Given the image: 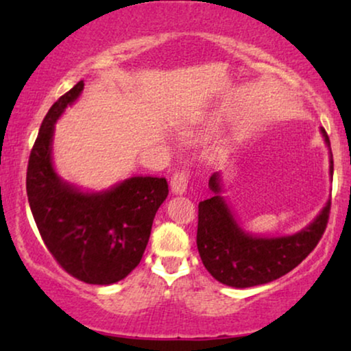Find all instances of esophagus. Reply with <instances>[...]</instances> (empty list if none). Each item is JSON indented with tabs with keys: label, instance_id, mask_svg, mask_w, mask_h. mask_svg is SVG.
I'll return each mask as SVG.
<instances>
[{
	"label": "esophagus",
	"instance_id": "esophagus-1",
	"mask_svg": "<svg viewBox=\"0 0 351 351\" xmlns=\"http://www.w3.org/2000/svg\"><path fill=\"white\" fill-rule=\"evenodd\" d=\"M189 171H177L171 177V191L174 195H182L189 186Z\"/></svg>",
	"mask_w": 351,
	"mask_h": 351
}]
</instances>
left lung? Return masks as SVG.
Masks as SVG:
<instances>
[{"instance_id": "obj_1", "label": "left lung", "mask_w": 351, "mask_h": 351, "mask_svg": "<svg viewBox=\"0 0 351 351\" xmlns=\"http://www.w3.org/2000/svg\"><path fill=\"white\" fill-rule=\"evenodd\" d=\"M326 145L329 137L321 128ZM330 176L334 161L330 160ZM214 196L198 204V233L196 246L203 265L222 285L252 287L278 280L299 265L316 247L328 227L330 199L308 227L289 237L262 238L239 227L228 204L220 196L222 179L214 172L209 179Z\"/></svg>"}]
</instances>
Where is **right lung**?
<instances>
[{"label": "right lung", "instance_id": "1", "mask_svg": "<svg viewBox=\"0 0 351 351\" xmlns=\"http://www.w3.org/2000/svg\"><path fill=\"white\" fill-rule=\"evenodd\" d=\"M76 83L49 108L32 148L27 196L47 251L76 280L113 285L126 278L145 252L155 214L166 199L165 177H131L110 190L84 193L52 166L54 124L80 97Z\"/></svg>", "mask_w": 351, "mask_h": 351}]
</instances>
